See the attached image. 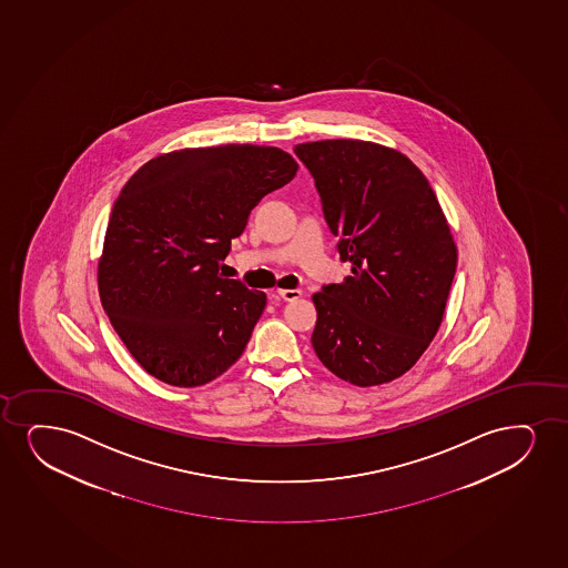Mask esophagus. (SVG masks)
<instances>
[{"mask_svg":"<svg viewBox=\"0 0 568 568\" xmlns=\"http://www.w3.org/2000/svg\"><path fill=\"white\" fill-rule=\"evenodd\" d=\"M277 294H280V298H283V301L293 302L296 301V298H301L302 291L301 288H280Z\"/></svg>","mask_w":568,"mask_h":568,"instance_id":"obj_1","label":"esophagus"}]
</instances>
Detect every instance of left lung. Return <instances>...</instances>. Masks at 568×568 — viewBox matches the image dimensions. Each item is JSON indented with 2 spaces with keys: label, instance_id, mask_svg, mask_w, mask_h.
I'll use <instances>...</instances> for the list:
<instances>
[{
  "label": "left lung",
  "instance_id": "1",
  "mask_svg": "<svg viewBox=\"0 0 568 568\" xmlns=\"http://www.w3.org/2000/svg\"><path fill=\"white\" fill-rule=\"evenodd\" d=\"M322 196L352 275L312 296V346L336 377L390 383L427 351L440 327L457 246L435 191L396 149L362 140L294 148Z\"/></svg>",
  "mask_w": 568,
  "mask_h": 568
}]
</instances>
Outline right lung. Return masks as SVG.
Here are the masks:
<instances>
[{
    "label": "right lung",
    "instance_id": "right-lung-1",
    "mask_svg": "<svg viewBox=\"0 0 568 568\" xmlns=\"http://www.w3.org/2000/svg\"><path fill=\"white\" fill-rule=\"evenodd\" d=\"M296 170L283 149L232 143L154 156L128 180L106 225L98 287L149 375L191 388L241 357L266 293L225 280L220 266L254 206Z\"/></svg>",
    "mask_w": 568,
    "mask_h": 568
}]
</instances>
